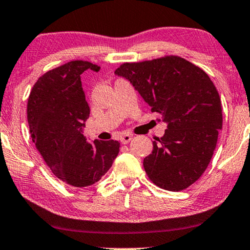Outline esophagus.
I'll return each mask as SVG.
<instances>
[{"instance_id": "esophagus-1", "label": "esophagus", "mask_w": 250, "mask_h": 250, "mask_svg": "<svg viewBox=\"0 0 250 250\" xmlns=\"http://www.w3.org/2000/svg\"><path fill=\"white\" fill-rule=\"evenodd\" d=\"M131 139H132V136L128 135V133H125V135H122V136H121V138H120L121 143L124 144V145L129 144V143H130V140H131Z\"/></svg>"}]
</instances>
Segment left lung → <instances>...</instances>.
Segmentation results:
<instances>
[{
  "label": "left lung",
  "mask_w": 250,
  "mask_h": 250,
  "mask_svg": "<svg viewBox=\"0 0 250 250\" xmlns=\"http://www.w3.org/2000/svg\"><path fill=\"white\" fill-rule=\"evenodd\" d=\"M115 75L130 81L151 112L167 124L144 159L149 180L167 191H182L202 176L222 129L219 93L208 74L178 56L125 62Z\"/></svg>",
  "instance_id": "8db88e82"
}]
</instances>
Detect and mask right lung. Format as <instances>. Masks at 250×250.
<instances>
[{
  "instance_id": "obj_1",
  "label": "right lung",
  "mask_w": 250,
  "mask_h": 250,
  "mask_svg": "<svg viewBox=\"0 0 250 250\" xmlns=\"http://www.w3.org/2000/svg\"><path fill=\"white\" fill-rule=\"evenodd\" d=\"M100 67L72 61L38 78L30 92L27 114L32 141L59 180L85 188L101 180L119 154L117 140L86 141L82 132L89 117L81 75Z\"/></svg>"
}]
</instances>
